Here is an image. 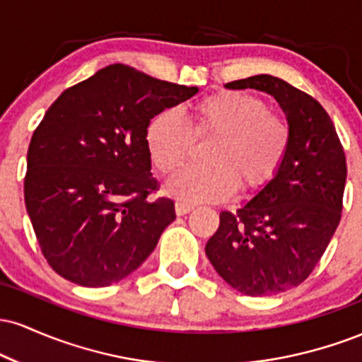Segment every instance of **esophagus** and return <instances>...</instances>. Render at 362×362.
<instances>
[{
    "mask_svg": "<svg viewBox=\"0 0 362 362\" xmlns=\"http://www.w3.org/2000/svg\"><path fill=\"white\" fill-rule=\"evenodd\" d=\"M194 209L192 204H187V202H177L175 204V213L178 216H184L187 213H190V211Z\"/></svg>",
    "mask_w": 362,
    "mask_h": 362,
    "instance_id": "1",
    "label": "esophagus"
}]
</instances>
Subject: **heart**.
Instances as JSON below:
<instances>
[{
	"label": "heart",
	"instance_id": "1",
	"mask_svg": "<svg viewBox=\"0 0 362 362\" xmlns=\"http://www.w3.org/2000/svg\"><path fill=\"white\" fill-rule=\"evenodd\" d=\"M195 139L214 138L204 168H185L172 177L165 192L187 204L223 202L236 192H255L272 180L288 155L291 131L269 112L262 98L236 91L211 95L192 109L190 129L175 110L149 119L144 143L149 160L167 175L185 163Z\"/></svg>",
	"mask_w": 362,
	"mask_h": 362
}]
</instances>
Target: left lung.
I'll return each instance as SVG.
<instances>
[{"label": "left lung", "instance_id": "1", "mask_svg": "<svg viewBox=\"0 0 362 362\" xmlns=\"http://www.w3.org/2000/svg\"><path fill=\"white\" fill-rule=\"evenodd\" d=\"M226 88L272 95L291 143L272 180L236 213L219 214L206 255L231 288L271 296L300 286L327 250L342 214L346 155L325 109L281 78L257 74Z\"/></svg>", "mask_w": 362, "mask_h": 362}]
</instances>
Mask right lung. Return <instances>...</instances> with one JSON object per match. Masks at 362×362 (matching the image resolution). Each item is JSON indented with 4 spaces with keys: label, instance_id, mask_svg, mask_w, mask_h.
<instances>
[{
    "label": "right lung",
    "instance_id": "right-lung-1",
    "mask_svg": "<svg viewBox=\"0 0 362 362\" xmlns=\"http://www.w3.org/2000/svg\"><path fill=\"white\" fill-rule=\"evenodd\" d=\"M197 91L110 64L49 107L30 139L23 189L40 250L61 277L103 288L155 250L175 204L148 199L158 182L144 131Z\"/></svg>",
    "mask_w": 362,
    "mask_h": 362
}]
</instances>
